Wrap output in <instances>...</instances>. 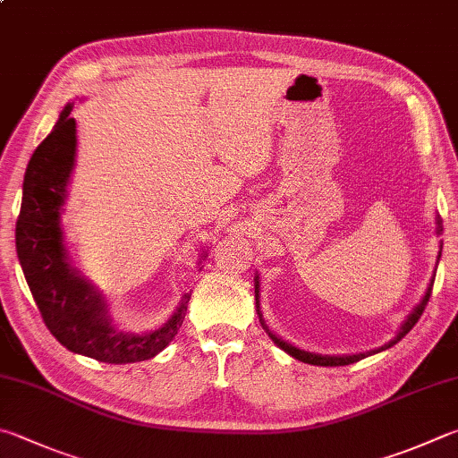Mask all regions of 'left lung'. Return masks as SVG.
<instances>
[{"label":"left lung","mask_w":458,"mask_h":458,"mask_svg":"<svg viewBox=\"0 0 458 458\" xmlns=\"http://www.w3.org/2000/svg\"><path fill=\"white\" fill-rule=\"evenodd\" d=\"M435 224H437V234L440 236V234H443V220H440V216H438V214L435 216ZM440 252H443V246H440V250H438L437 264H438V260H440ZM435 270H437V268H435ZM432 282H435V276L430 278L425 296L420 298V302H419L417 306H414V309L411 310V314L406 316V318L403 320L401 328H398L396 336H394L393 340H388L386 344H382V346H378V348H374V351L359 352V354H318V352H309V351H302V348H298V346H294V344H290V343H286V340H282L280 336L274 335V332H272L268 327H266V322H264V318H262V309H260V276H258V272H256V276H254L256 314H258V318H260V324H262V328L266 330V335H268V336L272 338V343L276 344L278 348H282V351H284L286 354L293 356V359L301 360V362H306V364H314V367H346V364L359 362V360H362V359H367V356L378 354V352H382V351H388L390 346H394V344L398 343V340H403L406 335H409V332L412 330L414 324L419 322L420 314H422V310H425V306H427V302H428L430 293H432Z\"/></svg>","instance_id":"obj_1"}]
</instances>
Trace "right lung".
<instances>
[{"label":"right lung","instance_id":"right-lung-1","mask_svg":"<svg viewBox=\"0 0 458 458\" xmlns=\"http://www.w3.org/2000/svg\"><path fill=\"white\" fill-rule=\"evenodd\" d=\"M72 110L73 104H65L23 176L21 210L15 224V250L23 276L47 330L68 351L107 364L154 359L178 335L192 293L182 296L162 327L138 335L115 327L106 296L73 266L62 224L78 149V123ZM206 256L202 252L198 268Z\"/></svg>","mask_w":458,"mask_h":458}]
</instances>
